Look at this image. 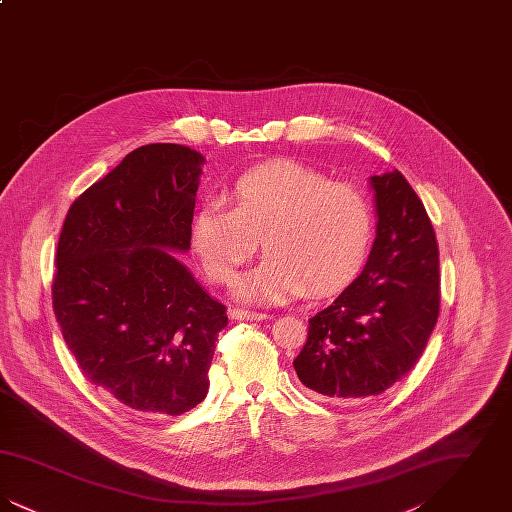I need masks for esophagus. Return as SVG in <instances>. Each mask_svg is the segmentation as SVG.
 Returning a JSON list of instances; mask_svg holds the SVG:
<instances>
[{
	"label": "esophagus",
	"instance_id": "esophagus-1",
	"mask_svg": "<svg viewBox=\"0 0 512 512\" xmlns=\"http://www.w3.org/2000/svg\"><path fill=\"white\" fill-rule=\"evenodd\" d=\"M230 317L236 318V320H267V313H257V311H247V309H240V307H234L230 311Z\"/></svg>",
	"mask_w": 512,
	"mask_h": 512
}]
</instances>
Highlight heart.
Instances as JSON below:
<instances>
[{
    "label": "heart",
    "instance_id": "obj_1",
    "mask_svg": "<svg viewBox=\"0 0 512 512\" xmlns=\"http://www.w3.org/2000/svg\"><path fill=\"white\" fill-rule=\"evenodd\" d=\"M374 236L366 195L332 182L297 161H276L245 172L226 194V209L203 207L192 247L213 282L228 284L259 249L261 267L242 276L234 293L251 303L336 292L365 267Z\"/></svg>",
    "mask_w": 512,
    "mask_h": 512
}]
</instances>
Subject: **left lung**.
Here are the masks:
<instances>
[{
    "label": "left lung",
    "mask_w": 512,
    "mask_h": 512,
    "mask_svg": "<svg viewBox=\"0 0 512 512\" xmlns=\"http://www.w3.org/2000/svg\"><path fill=\"white\" fill-rule=\"evenodd\" d=\"M376 240L363 272L317 315L293 368L338 403L380 395L420 359L439 315V251L430 217L399 171L370 176Z\"/></svg>",
    "instance_id": "8db88e82"
}]
</instances>
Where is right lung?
I'll return each instance as SVG.
<instances>
[{"label": "right lung", "mask_w": 512, "mask_h": 512, "mask_svg": "<svg viewBox=\"0 0 512 512\" xmlns=\"http://www.w3.org/2000/svg\"><path fill=\"white\" fill-rule=\"evenodd\" d=\"M203 163L178 144L134 149L74 201L59 236L51 299L61 334L88 382L134 413L201 403L228 324L171 253L190 249Z\"/></svg>", "instance_id": "1"}]
</instances>
